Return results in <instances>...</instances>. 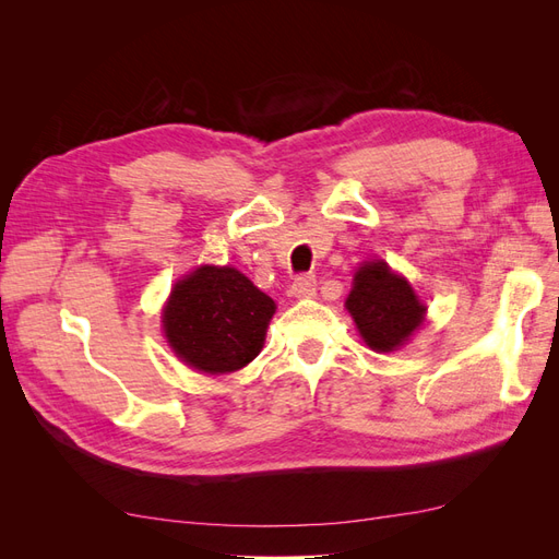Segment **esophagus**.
<instances>
[{
	"label": "esophagus",
	"instance_id": "34e87169",
	"mask_svg": "<svg viewBox=\"0 0 559 559\" xmlns=\"http://www.w3.org/2000/svg\"><path fill=\"white\" fill-rule=\"evenodd\" d=\"M292 292H294V296H298V298H310V296H314V292H317V277H314L312 273L298 275L296 282H294V286H292Z\"/></svg>",
	"mask_w": 559,
	"mask_h": 559
}]
</instances>
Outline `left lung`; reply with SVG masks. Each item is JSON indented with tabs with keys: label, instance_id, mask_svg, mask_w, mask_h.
Here are the masks:
<instances>
[{
	"label": "left lung",
	"instance_id": "obj_1",
	"mask_svg": "<svg viewBox=\"0 0 559 559\" xmlns=\"http://www.w3.org/2000/svg\"><path fill=\"white\" fill-rule=\"evenodd\" d=\"M347 310L357 321L368 347L392 352L403 345L425 321V306L417 300L413 286L394 275L382 261L366 263L354 275V289Z\"/></svg>",
	"mask_w": 559,
	"mask_h": 559
}]
</instances>
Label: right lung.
Instances as JSON below:
<instances>
[{"instance_id": "obj_1", "label": "right lung", "mask_w": 559, "mask_h": 559, "mask_svg": "<svg viewBox=\"0 0 559 559\" xmlns=\"http://www.w3.org/2000/svg\"><path fill=\"white\" fill-rule=\"evenodd\" d=\"M275 300L235 267L202 265L163 312L167 343L202 373H230L259 357Z\"/></svg>"}]
</instances>
